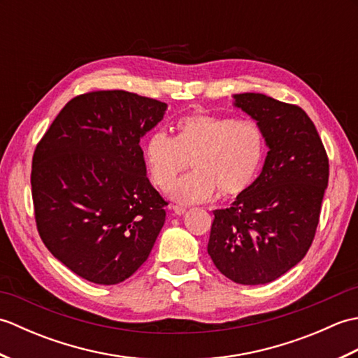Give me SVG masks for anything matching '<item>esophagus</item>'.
<instances>
[{"mask_svg":"<svg viewBox=\"0 0 358 358\" xmlns=\"http://www.w3.org/2000/svg\"><path fill=\"white\" fill-rule=\"evenodd\" d=\"M172 212L175 215H183V214H186V209L181 208V206H173Z\"/></svg>","mask_w":358,"mask_h":358,"instance_id":"obj_1","label":"esophagus"}]
</instances>
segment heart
<instances>
[{
  "mask_svg": "<svg viewBox=\"0 0 358 358\" xmlns=\"http://www.w3.org/2000/svg\"><path fill=\"white\" fill-rule=\"evenodd\" d=\"M266 136L252 120L191 113L177 121V136L155 129L144 144V163L157 187H169L193 159L194 173L169 189L180 204H199L238 195L252 185L264 162Z\"/></svg>",
  "mask_w": 358,
  "mask_h": 358,
  "instance_id": "b5f03b06",
  "label": "heart"
}]
</instances>
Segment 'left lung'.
Segmentation results:
<instances>
[{
  "label": "left lung",
  "mask_w": 358,
  "mask_h": 358,
  "mask_svg": "<svg viewBox=\"0 0 358 358\" xmlns=\"http://www.w3.org/2000/svg\"><path fill=\"white\" fill-rule=\"evenodd\" d=\"M234 106L263 129L269 152L260 175L227 209L214 210L208 254L238 285L277 280L314 240L329 162L313 121L299 106L263 94H235Z\"/></svg>",
  "instance_id": "8db88e82"
}]
</instances>
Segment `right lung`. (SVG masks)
Wrapping results in <instances>:
<instances>
[{
  "instance_id": "1",
  "label": "right lung",
  "mask_w": 358,
  "mask_h": 358,
  "mask_svg": "<svg viewBox=\"0 0 358 358\" xmlns=\"http://www.w3.org/2000/svg\"><path fill=\"white\" fill-rule=\"evenodd\" d=\"M167 104L126 90L67 103L32 162L36 227L50 254L95 285H117L148 260L166 201L150 185L140 140Z\"/></svg>"
}]
</instances>
